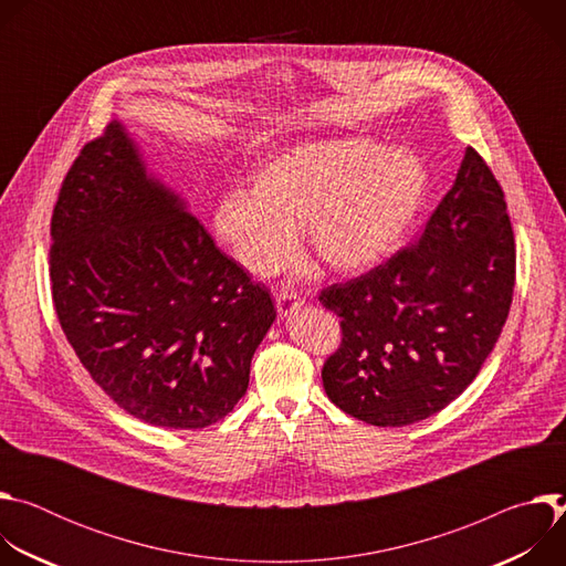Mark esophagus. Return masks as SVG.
I'll list each match as a JSON object with an SVG mask.
<instances>
[{
  "label": "esophagus",
  "mask_w": 566,
  "mask_h": 566,
  "mask_svg": "<svg viewBox=\"0 0 566 566\" xmlns=\"http://www.w3.org/2000/svg\"><path fill=\"white\" fill-rule=\"evenodd\" d=\"M275 306H277L280 317H289L297 306H302V300L293 291H280L275 297Z\"/></svg>",
  "instance_id": "obj_1"
}]
</instances>
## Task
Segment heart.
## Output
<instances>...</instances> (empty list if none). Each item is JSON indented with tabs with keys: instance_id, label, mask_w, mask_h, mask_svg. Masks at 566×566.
Here are the masks:
<instances>
[{
	"instance_id": "b5f03b06",
	"label": "heart",
	"mask_w": 566,
	"mask_h": 566,
	"mask_svg": "<svg viewBox=\"0 0 566 566\" xmlns=\"http://www.w3.org/2000/svg\"><path fill=\"white\" fill-rule=\"evenodd\" d=\"M430 192L423 158L369 138H329L295 145L262 164L249 190L221 197L212 230L253 275L282 269L306 247L338 273H360L406 241Z\"/></svg>"
}]
</instances>
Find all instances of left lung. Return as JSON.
I'll list each match as a JSON object with an SVG mask.
<instances>
[{
  "label": "left lung",
  "mask_w": 566,
  "mask_h": 566,
  "mask_svg": "<svg viewBox=\"0 0 566 566\" xmlns=\"http://www.w3.org/2000/svg\"><path fill=\"white\" fill-rule=\"evenodd\" d=\"M515 286L502 186L465 147L454 186L423 232L385 264L319 293L343 343L322 367L334 406L400 428L441 412L493 352Z\"/></svg>",
  "instance_id": "8db88e82"
}]
</instances>
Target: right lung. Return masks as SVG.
<instances>
[{"mask_svg":"<svg viewBox=\"0 0 566 566\" xmlns=\"http://www.w3.org/2000/svg\"><path fill=\"white\" fill-rule=\"evenodd\" d=\"M51 239L60 327L118 408L172 430L232 412L275 319L273 300L147 172L123 123L80 149Z\"/></svg>","mask_w":566,"mask_h":566,"instance_id":"1","label":"right lung"}]
</instances>
